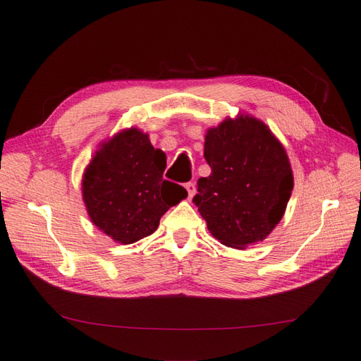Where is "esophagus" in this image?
<instances>
[{
    "instance_id": "34e87169",
    "label": "esophagus",
    "mask_w": 361,
    "mask_h": 361,
    "mask_svg": "<svg viewBox=\"0 0 361 361\" xmlns=\"http://www.w3.org/2000/svg\"><path fill=\"white\" fill-rule=\"evenodd\" d=\"M186 190H188V193H189V200H192L193 198V195H195V192H197V188H195V183H186Z\"/></svg>"
}]
</instances>
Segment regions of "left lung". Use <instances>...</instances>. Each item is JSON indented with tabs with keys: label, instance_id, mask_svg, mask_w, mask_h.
<instances>
[{
	"label": "left lung",
	"instance_id": "obj_1",
	"mask_svg": "<svg viewBox=\"0 0 361 361\" xmlns=\"http://www.w3.org/2000/svg\"><path fill=\"white\" fill-rule=\"evenodd\" d=\"M209 177L193 202L212 236L243 250L264 241L282 219L294 186L285 147L262 120L239 113L204 137Z\"/></svg>",
	"mask_w": 361,
	"mask_h": 361
}]
</instances>
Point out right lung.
Returning <instances> with one entry per match:
<instances>
[{
	"instance_id": "right-lung-1",
	"label": "right lung",
	"mask_w": 361,
	"mask_h": 361,
	"mask_svg": "<svg viewBox=\"0 0 361 361\" xmlns=\"http://www.w3.org/2000/svg\"><path fill=\"white\" fill-rule=\"evenodd\" d=\"M166 154L131 126L99 145L82 177V198L91 223L113 241L133 244L152 235L160 218L188 197L163 180Z\"/></svg>"
}]
</instances>
